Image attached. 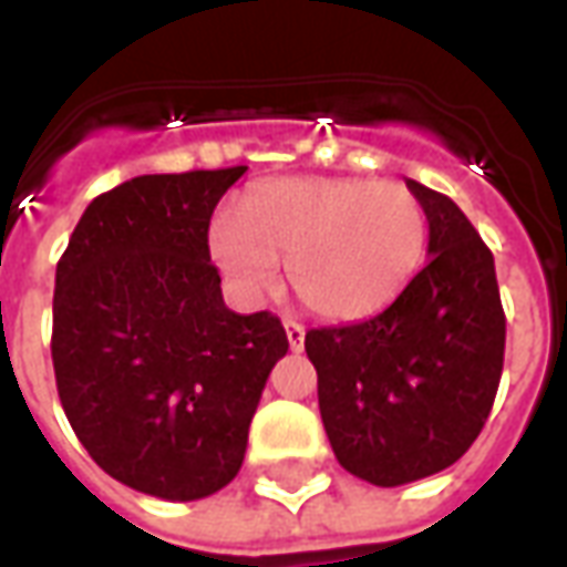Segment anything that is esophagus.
I'll return each mask as SVG.
<instances>
[{"label":"esophagus","mask_w":567,"mask_h":567,"mask_svg":"<svg viewBox=\"0 0 567 567\" xmlns=\"http://www.w3.org/2000/svg\"><path fill=\"white\" fill-rule=\"evenodd\" d=\"M285 333H288V346L295 349V352H300L303 349V340H307V328L300 324V321H285Z\"/></svg>","instance_id":"obj_1"}]
</instances>
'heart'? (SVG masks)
Wrapping results in <instances>:
<instances>
[{"mask_svg":"<svg viewBox=\"0 0 567 567\" xmlns=\"http://www.w3.org/2000/svg\"><path fill=\"white\" fill-rule=\"evenodd\" d=\"M427 215L401 182L276 178L243 199V215L209 224L218 270L246 300L272 295L282 258L297 297L324 319H364L401 295L422 264Z\"/></svg>","mask_w":567,"mask_h":567,"instance_id":"b5f03b06","label":"heart"}]
</instances>
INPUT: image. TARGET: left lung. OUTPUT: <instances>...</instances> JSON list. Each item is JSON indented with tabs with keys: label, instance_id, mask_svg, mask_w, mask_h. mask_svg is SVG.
<instances>
[{
	"label": "left lung",
	"instance_id": "obj_1",
	"mask_svg": "<svg viewBox=\"0 0 567 567\" xmlns=\"http://www.w3.org/2000/svg\"><path fill=\"white\" fill-rule=\"evenodd\" d=\"M427 215V260L373 319L312 328L319 410L337 462L392 488L450 467L483 431L504 368L495 258L464 212L406 178Z\"/></svg>",
	"mask_w": 567,
	"mask_h": 567
}]
</instances>
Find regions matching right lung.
Wrapping results in <instances>:
<instances>
[{
    "label": "right lung",
    "mask_w": 567,
    "mask_h": 567,
    "mask_svg": "<svg viewBox=\"0 0 567 567\" xmlns=\"http://www.w3.org/2000/svg\"><path fill=\"white\" fill-rule=\"evenodd\" d=\"M246 166L136 175L81 215L56 264L51 358L72 431L105 474L163 501L215 495L288 352L272 312L224 307L209 221Z\"/></svg>",
    "instance_id": "right-lung-1"
}]
</instances>
